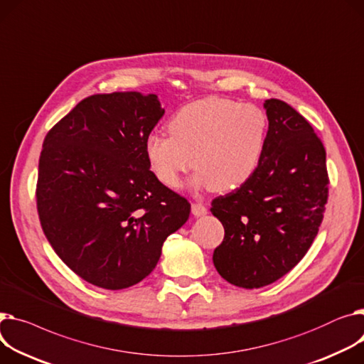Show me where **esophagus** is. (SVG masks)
<instances>
[{"label":"esophagus","instance_id":"1","mask_svg":"<svg viewBox=\"0 0 364 364\" xmlns=\"http://www.w3.org/2000/svg\"><path fill=\"white\" fill-rule=\"evenodd\" d=\"M191 213H193V216L199 218V216L206 215V213H208V209H206V206L202 205V203H191Z\"/></svg>","mask_w":364,"mask_h":364}]
</instances>
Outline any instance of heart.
Returning <instances> with one entry per match:
<instances>
[{
	"mask_svg": "<svg viewBox=\"0 0 364 364\" xmlns=\"http://www.w3.org/2000/svg\"><path fill=\"white\" fill-rule=\"evenodd\" d=\"M171 136L154 133L144 152L154 173L169 188H178L195 165L193 186L231 191L243 187L262 162L268 117L253 104L209 96L180 108L169 119Z\"/></svg>",
	"mask_w": 364,
	"mask_h": 364,
	"instance_id": "1",
	"label": "heart"
}]
</instances>
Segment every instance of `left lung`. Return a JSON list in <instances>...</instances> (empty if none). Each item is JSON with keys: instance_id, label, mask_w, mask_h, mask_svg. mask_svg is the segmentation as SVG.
Masks as SVG:
<instances>
[{"instance_id": "obj_1", "label": "left lung", "mask_w": 364, "mask_h": 364, "mask_svg": "<svg viewBox=\"0 0 364 364\" xmlns=\"http://www.w3.org/2000/svg\"><path fill=\"white\" fill-rule=\"evenodd\" d=\"M263 108L269 127L256 174L210 208L225 230L215 268L247 289L275 282L304 257L328 200L326 152L309 121L279 100Z\"/></svg>"}]
</instances>
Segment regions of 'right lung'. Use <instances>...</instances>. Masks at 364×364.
I'll return each instance as SVG.
<instances>
[{
	"label": "right lung",
	"instance_id": "add662e5",
	"mask_svg": "<svg viewBox=\"0 0 364 364\" xmlns=\"http://www.w3.org/2000/svg\"><path fill=\"white\" fill-rule=\"evenodd\" d=\"M165 114L158 96L93 95L48 132L36 186L42 230L85 281L105 289L146 278L190 203L151 171L144 141Z\"/></svg>",
	"mask_w": 364,
	"mask_h": 364
}]
</instances>
